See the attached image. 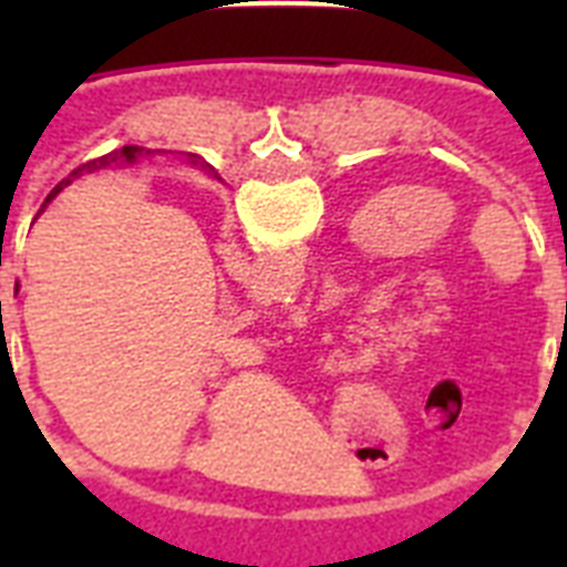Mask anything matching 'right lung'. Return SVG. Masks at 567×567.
<instances>
[{
  "mask_svg": "<svg viewBox=\"0 0 567 567\" xmlns=\"http://www.w3.org/2000/svg\"><path fill=\"white\" fill-rule=\"evenodd\" d=\"M144 155H155V153H153V150H144V146H123V150H114V153L102 155V158H93V162L82 164V167H75L70 176L75 179V176H82V173L105 171V167H123V164H135L137 158H144ZM185 162L194 164V167H196V164H205L199 155H190V153L185 155ZM66 185H70V182H66ZM58 190H61V185H58V188L47 196V203H52V196H55ZM0 309H2V300H0Z\"/></svg>",
  "mask_w": 567,
  "mask_h": 567,
  "instance_id": "add662e5",
  "label": "right lung"
}]
</instances>
